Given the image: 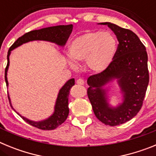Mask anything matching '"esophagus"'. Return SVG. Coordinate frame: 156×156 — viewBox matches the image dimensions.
<instances>
[{"instance_id": "1", "label": "esophagus", "mask_w": 156, "mask_h": 156, "mask_svg": "<svg viewBox=\"0 0 156 156\" xmlns=\"http://www.w3.org/2000/svg\"><path fill=\"white\" fill-rule=\"evenodd\" d=\"M76 83H77V84L83 85L85 83V81L83 80V79H79V80H77Z\"/></svg>"}]
</instances>
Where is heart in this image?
Listing matches in <instances>:
<instances>
[{
    "mask_svg": "<svg viewBox=\"0 0 156 156\" xmlns=\"http://www.w3.org/2000/svg\"><path fill=\"white\" fill-rule=\"evenodd\" d=\"M116 51V41L109 32H88L70 43L68 63L76 68V63L85 61L92 73H100L109 67Z\"/></svg>",
    "mask_w": 156,
    "mask_h": 156,
    "instance_id": "b5f03b06",
    "label": "heart"
}]
</instances>
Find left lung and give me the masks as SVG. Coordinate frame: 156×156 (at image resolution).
Instances as JSON below:
<instances>
[{
    "instance_id": "obj_1",
    "label": "left lung",
    "mask_w": 156,
    "mask_h": 156,
    "mask_svg": "<svg viewBox=\"0 0 156 156\" xmlns=\"http://www.w3.org/2000/svg\"><path fill=\"white\" fill-rule=\"evenodd\" d=\"M107 25L117 37L118 48L113 61L102 73L87 79V95L98 119L105 125L118 126L133 119L141 108L149 82L148 55L139 37L131 30L111 23ZM117 80L122 94V102L109 104L106 85Z\"/></svg>"
}]
</instances>
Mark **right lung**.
I'll return each instance as SVG.
<instances>
[{
  "instance_id": "1",
  "label": "right lung",
  "mask_w": 156,
  "mask_h": 156,
  "mask_svg": "<svg viewBox=\"0 0 156 156\" xmlns=\"http://www.w3.org/2000/svg\"><path fill=\"white\" fill-rule=\"evenodd\" d=\"M73 25H66V26H56V27H47V28H43L41 30H33L29 33L25 34L24 35L19 37V39L14 43L12 45L8 52L7 59H8V64L5 69V79L6 82L7 87L8 86V78H7V74H8V67H9V56L11 55V52L15 48L21 46L23 44L28 43L30 41H45L48 42L55 43L57 45L60 47H63L66 44V41L68 40L69 37L73 31ZM75 84V80L73 79L69 80L67 82L62 86V87L59 90L58 97L56 99L55 105V110L54 112L51 116H49L47 119L41 121H33L27 119L26 117L23 116L19 113L20 116L24 119L31 126H34L38 129H44V130H51L57 128L60 126L62 123L66 121V119L68 117L69 112V90L71 87ZM8 100L9 103L12 108V105L11 102V99L9 95H8Z\"/></svg>"
}]
</instances>
